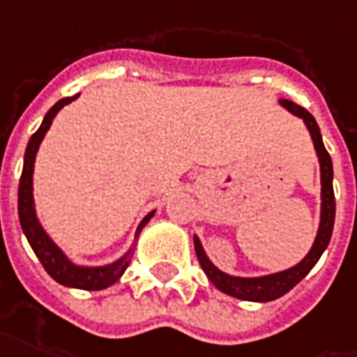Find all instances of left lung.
<instances>
[{
  "mask_svg": "<svg viewBox=\"0 0 357 357\" xmlns=\"http://www.w3.org/2000/svg\"><path fill=\"white\" fill-rule=\"evenodd\" d=\"M280 104L284 105L287 112H291L293 115H297V117L305 121L306 128H308L310 136H312L314 149L318 153L319 174H321V213H319L318 234H316V240H314L310 252L306 253V257L301 263H297L291 268H287V271L268 274V276H259V278H240V276H231V274L221 273L218 266L208 259L200 240L195 236V252H197L199 263L213 286L218 287L219 291L231 295V297H236V299L242 301H253V303H268V301L278 299V297L286 295L289 289L297 286L301 280L312 271V266L318 263L321 253L326 252L327 244L331 240V234H333V162H331V157H329L326 145H324L318 123H316V119L310 113L306 112L305 107H301V105H297L291 100H280Z\"/></svg>",
  "mask_w": 357,
  "mask_h": 357,
  "instance_id": "obj_1",
  "label": "left lung"
}]
</instances>
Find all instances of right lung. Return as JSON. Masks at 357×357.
Masks as SVG:
<instances>
[{"label":"right lung","instance_id":"obj_1","mask_svg":"<svg viewBox=\"0 0 357 357\" xmlns=\"http://www.w3.org/2000/svg\"><path fill=\"white\" fill-rule=\"evenodd\" d=\"M79 94L71 98H62L60 102L52 105L51 109L45 115L43 123L38 128V132L33 134L28 142L26 153H24V168L22 176H20V183H18V219H20V227H22L26 238L30 242L31 250L38 255V259L41 261L43 268L49 273L52 280H56L58 284H62L66 287H77V289H86V291H98V289H105V287L113 286L117 282L123 273L126 271V266L130 265L132 255L136 250V244H132L128 252L117 259L112 265L105 266H79L73 265L64 252L58 248L51 240V236L45 232L41 227L36 213V206H33V162H36V155H38L39 144L43 142L45 134L51 128L52 119L56 117V113L73 102ZM153 213H147L142 223H139L138 231H136V238L138 240L139 232L147 225V221L153 218Z\"/></svg>","mask_w":357,"mask_h":357}]
</instances>
